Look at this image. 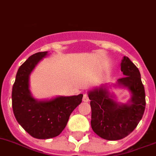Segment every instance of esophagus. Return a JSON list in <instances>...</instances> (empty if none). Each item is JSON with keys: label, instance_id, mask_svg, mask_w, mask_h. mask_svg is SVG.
Masks as SVG:
<instances>
[{"label": "esophagus", "instance_id": "obj_1", "mask_svg": "<svg viewBox=\"0 0 156 156\" xmlns=\"http://www.w3.org/2000/svg\"><path fill=\"white\" fill-rule=\"evenodd\" d=\"M83 102H88V101H89L88 95H87V94H83Z\"/></svg>", "mask_w": 156, "mask_h": 156}]
</instances>
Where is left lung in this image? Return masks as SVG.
<instances>
[{"mask_svg": "<svg viewBox=\"0 0 156 156\" xmlns=\"http://www.w3.org/2000/svg\"><path fill=\"white\" fill-rule=\"evenodd\" d=\"M121 70L125 76L118 80V87H127L131 98L126 104L114 99L105 86L88 91L91 100L93 131L108 140H118L127 136L135 129L144 113L145 91L139 69L128 57H124Z\"/></svg>", "mask_w": 156, "mask_h": 156, "instance_id": "left-lung-1", "label": "left lung"}]
</instances>
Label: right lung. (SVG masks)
<instances>
[{
    "instance_id": "1",
    "label": "right lung",
    "mask_w": 156,
    "mask_h": 156,
    "mask_svg": "<svg viewBox=\"0 0 156 156\" xmlns=\"http://www.w3.org/2000/svg\"><path fill=\"white\" fill-rule=\"evenodd\" d=\"M47 54L46 51L33 54L19 68L12 93L15 118L25 131L37 139H50L59 135L83 98V94H80L39 101L31 95L29 77Z\"/></svg>"
}]
</instances>
